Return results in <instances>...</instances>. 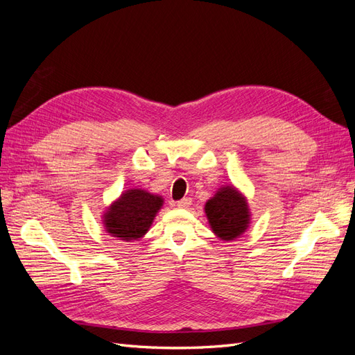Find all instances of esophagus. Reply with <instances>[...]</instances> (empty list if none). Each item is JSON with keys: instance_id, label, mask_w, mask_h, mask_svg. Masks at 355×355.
<instances>
[{"instance_id": "obj_1", "label": "esophagus", "mask_w": 355, "mask_h": 355, "mask_svg": "<svg viewBox=\"0 0 355 355\" xmlns=\"http://www.w3.org/2000/svg\"><path fill=\"white\" fill-rule=\"evenodd\" d=\"M191 202H192V201H191V198H188V197H187V198H182V200H179V201L176 202V206H178L179 209H188V207L191 206Z\"/></svg>"}]
</instances>
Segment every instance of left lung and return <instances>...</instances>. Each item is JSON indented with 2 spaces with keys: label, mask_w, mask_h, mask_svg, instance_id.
I'll return each instance as SVG.
<instances>
[{
  "label": "left lung",
  "mask_w": 355,
  "mask_h": 355,
  "mask_svg": "<svg viewBox=\"0 0 355 355\" xmlns=\"http://www.w3.org/2000/svg\"><path fill=\"white\" fill-rule=\"evenodd\" d=\"M206 216L211 231L223 241H232L249 228L250 211L247 200L234 187H222L218 189L206 206Z\"/></svg>",
  "instance_id": "obj_1"
}]
</instances>
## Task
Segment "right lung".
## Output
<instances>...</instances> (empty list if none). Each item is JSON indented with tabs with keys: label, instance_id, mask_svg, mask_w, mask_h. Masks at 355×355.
<instances>
[{
	"label": "right lung",
	"instance_id": "obj_1",
	"mask_svg": "<svg viewBox=\"0 0 355 355\" xmlns=\"http://www.w3.org/2000/svg\"><path fill=\"white\" fill-rule=\"evenodd\" d=\"M163 198L145 189H127L103 213V227L112 237L123 241L142 239L153 225Z\"/></svg>",
	"mask_w": 355,
	"mask_h": 355
}]
</instances>
